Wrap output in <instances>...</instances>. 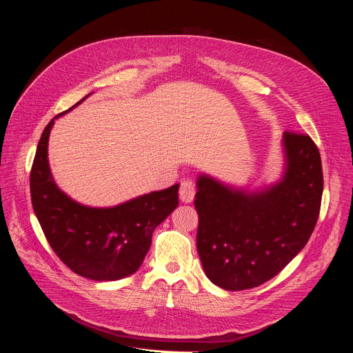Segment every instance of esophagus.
<instances>
[{
	"label": "esophagus",
	"instance_id": "obj_1",
	"mask_svg": "<svg viewBox=\"0 0 353 353\" xmlns=\"http://www.w3.org/2000/svg\"><path fill=\"white\" fill-rule=\"evenodd\" d=\"M179 194H180V199L183 201V203H185V204L191 203V201L194 199V195H195L194 183L191 180H184L180 185Z\"/></svg>",
	"mask_w": 353,
	"mask_h": 353
}]
</instances>
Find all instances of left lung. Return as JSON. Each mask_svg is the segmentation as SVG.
Instances as JSON below:
<instances>
[{"label":"left lung","instance_id":"8db88e82","mask_svg":"<svg viewBox=\"0 0 353 353\" xmlns=\"http://www.w3.org/2000/svg\"><path fill=\"white\" fill-rule=\"evenodd\" d=\"M283 172L261 190L196 179V250L208 279L244 290L278 275L306 245L319 219L323 169L309 135L285 131Z\"/></svg>","mask_w":353,"mask_h":353}]
</instances>
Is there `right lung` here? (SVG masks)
<instances>
[{
    "label": "right lung",
    "instance_id": "add662e5",
    "mask_svg": "<svg viewBox=\"0 0 353 353\" xmlns=\"http://www.w3.org/2000/svg\"><path fill=\"white\" fill-rule=\"evenodd\" d=\"M65 113L46 125L37 143L30 172L33 211L47 241L70 270L92 281H119L141 267L155 228L179 205L180 185L143 194L114 207L77 203L56 184L47 155L54 120Z\"/></svg>",
    "mask_w": 353,
    "mask_h": 353
}]
</instances>
